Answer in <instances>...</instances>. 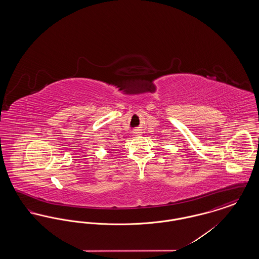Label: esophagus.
Returning a JSON list of instances; mask_svg holds the SVG:
<instances>
[{
	"mask_svg": "<svg viewBox=\"0 0 259 259\" xmlns=\"http://www.w3.org/2000/svg\"><path fill=\"white\" fill-rule=\"evenodd\" d=\"M133 133H134V136L142 135V132H141V131H140V130H135V131H134V132H133Z\"/></svg>",
	"mask_w": 259,
	"mask_h": 259,
	"instance_id": "1",
	"label": "esophagus"
}]
</instances>
